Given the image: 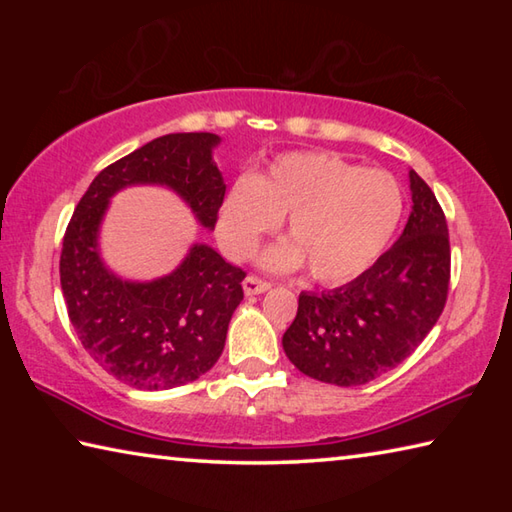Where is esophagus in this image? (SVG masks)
<instances>
[{"label": "esophagus", "mask_w": 512, "mask_h": 512, "mask_svg": "<svg viewBox=\"0 0 512 512\" xmlns=\"http://www.w3.org/2000/svg\"><path fill=\"white\" fill-rule=\"evenodd\" d=\"M268 289H271V282H266V280H262V277H257V275H248L246 280H244L246 296H257V293H264Z\"/></svg>", "instance_id": "1"}]
</instances>
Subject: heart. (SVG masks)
Returning <instances> with one entry per match:
<instances>
[{
	"instance_id": "1",
	"label": "heart",
	"mask_w": 512,
	"mask_h": 512,
	"mask_svg": "<svg viewBox=\"0 0 512 512\" xmlns=\"http://www.w3.org/2000/svg\"><path fill=\"white\" fill-rule=\"evenodd\" d=\"M287 214L291 241L268 250L264 264L291 271L307 262L316 282L343 284L370 271L393 244L404 192L391 173L334 153H287L255 178L232 183L216 216V237L225 255L246 259Z\"/></svg>"
}]
</instances>
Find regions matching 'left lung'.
Wrapping results in <instances>:
<instances>
[{
    "label": "left lung",
    "instance_id": "obj_1",
    "mask_svg": "<svg viewBox=\"0 0 512 512\" xmlns=\"http://www.w3.org/2000/svg\"><path fill=\"white\" fill-rule=\"evenodd\" d=\"M413 212L379 262L327 293H300L298 314L282 336L289 361L307 377L361 386L411 357L443 314L452 250L436 194L415 173Z\"/></svg>",
    "mask_w": 512,
    "mask_h": 512
}]
</instances>
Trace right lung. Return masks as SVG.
Returning <instances> with one entry per match:
<instances>
[{
    "label": "right lung",
    "instance_id": "1",
    "mask_svg": "<svg viewBox=\"0 0 512 512\" xmlns=\"http://www.w3.org/2000/svg\"><path fill=\"white\" fill-rule=\"evenodd\" d=\"M214 133H171L108 164L76 205L63 237L60 287L85 352L124 384L167 391L210 370L230 318L244 300L246 273L196 244L171 275L119 280L103 266L97 235L110 196L128 185H167L214 228L225 185L212 162Z\"/></svg>",
    "mask_w": 512,
    "mask_h": 512
}]
</instances>
